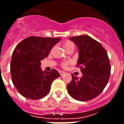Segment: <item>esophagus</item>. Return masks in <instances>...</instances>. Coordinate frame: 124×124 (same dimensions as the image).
<instances>
[{
    "mask_svg": "<svg viewBox=\"0 0 124 124\" xmlns=\"http://www.w3.org/2000/svg\"><path fill=\"white\" fill-rule=\"evenodd\" d=\"M59 73H60V76H63V75L65 74L64 71H60Z\"/></svg>",
    "mask_w": 124,
    "mask_h": 124,
    "instance_id": "esophagus-1",
    "label": "esophagus"
}]
</instances>
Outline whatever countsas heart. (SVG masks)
Instances as JSON below:
<instances>
[{
    "instance_id": "b5f03b06",
    "label": "heart",
    "mask_w": 124,
    "mask_h": 124,
    "mask_svg": "<svg viewBox=\"0 0 124 124\" xmlns=\"http://www.w3.org/2000/svg\"><path fill=\"white\" fill-rule=\"evenodd\" d=\"M63 46L65 50H66L67 48H70V47H74V44L72 43V42L70 41H66L64 42L63 43ZM68 64V62H64L62 63V67H66Z\"/></svg>"
}]
</instances>
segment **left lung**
<instances>
[{"label": "left lung", "mask_w": 124, "mask_h": 124, "mask_svg": "<svg viewBox=\"0 0 124 124\" xmlns=\"http://www.w3.org/2000/svg\"><path fill=\"white\" fill-rule=\"evenodd\" d=\"M79 48L77 67L80 68L81 78L71 75L67 85L69 95L79 101H87L99 95L108 83L111 67L108 54L101 43L88 35L72 37Z\"/></svg>", "instance_id": "obj_1"}]
</instances>
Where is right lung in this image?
Returning a JSON list of instances; mask_svg holds the SVG:
<instances>
[{
  "instance_id": "1",
  "label": "right lung",
  "mask_w": 124,
  "mask_h": 124,
  "mask_svg": "<svg viewBox=\"0 0 124 124\" xmlns=\"http://www.w3.org/2000/svg\"><path fill=\"white\" fill-rule=\"evenodd\" d=\"M60 38L31 36L16 46L11 58L10 74L16 89L23 97L37 100L45 97L60 75L57 70L43 71L41 61L48 56Z\"/></svg>"
}]
</instances>
